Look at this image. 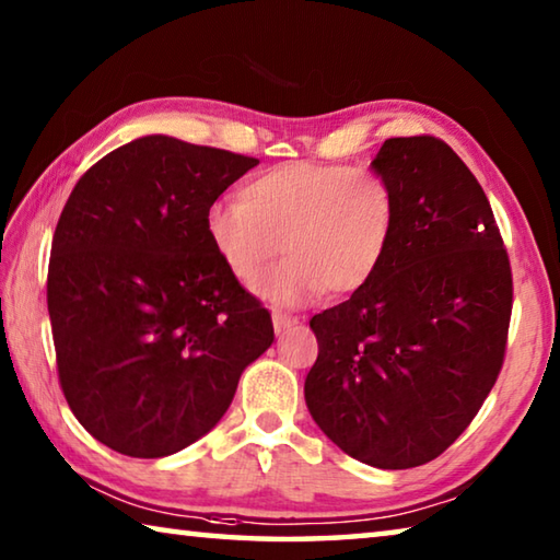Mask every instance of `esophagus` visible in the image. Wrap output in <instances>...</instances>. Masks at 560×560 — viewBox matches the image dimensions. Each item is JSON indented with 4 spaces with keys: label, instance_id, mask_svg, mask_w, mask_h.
I'll list each match as a JSON object with an SVG mask.
<instances>
[{
    "label": "esophagus",
    "instance_id": "1",
    "mask_svg": "<svg viewBox=\"0 0 560 560\" xmlns=\"http://www.w3.org/2000/svg\"><path fill=\"white\" fill-rule=\"evenodd\" d=\"M271 320H273V330H277V334H283V330H289V328H293V326L299 324V318L287 316V314H279V311H273Z\"/></svg>",
    "mask_w": 560,
    "mask_h": 560
}]
</instances>
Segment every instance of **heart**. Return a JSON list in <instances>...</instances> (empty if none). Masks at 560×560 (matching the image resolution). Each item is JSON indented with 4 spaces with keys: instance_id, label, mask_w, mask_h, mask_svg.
<instances>
[{
    "instance_id": "obj_1",
    "label": "heart",
    "mask_w": 560,
    "mask_h": 560,
    "mask_svg": "<svg viewBox=\"0 0 560 560\" xmlns=\"http://www.w3.org/2000/svg\"><path fill=\"white\" fill-rule=\"evenodd\" d=\"M397 230L393 185L373 170L283 163L246 179L242 200H217L205 232L232 277L254 287L269 264L261 296L296 308L324 293L348 296L371 283Z\"/></svg>"
}]
</instances>
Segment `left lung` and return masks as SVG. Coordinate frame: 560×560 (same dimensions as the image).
I'll list each match as a JSON object with an SVG mask.
<instances>
[{"mask_svg": "<svg viewBox=\"0 0 560 560\" xmlns=\"http://www.w3.org/2000/svg\"><path fill=\"white\" fill-rule=\"evenodd\" d=\"M397 230L371 283L311 318L308 412L377 469L428 464L467 430L504 363L511 267L485 189L432 136L390 138L371 163Z\"/></svg>", "mask_w": 560, "mask_h": 560, "instance_id": "left-lung-1", "label": "left lung"}]
</instances>
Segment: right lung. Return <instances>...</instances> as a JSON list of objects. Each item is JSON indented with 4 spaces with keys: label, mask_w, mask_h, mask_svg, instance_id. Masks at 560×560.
I'll return each mask as SVG.
<instances>
[{
    "label": "right lung",
    "mask_w": 560,
    "mask_h": 560,
    "mask_svg": "<svg viewBox=\"0 0 560 560\" xmlns=\"http://www.w3.org/2000/svg\"><path fill=\"white\" fill-rule=\"evenodd\" d=\"M254 165L145 136L75 183L54 232L46 301L66 402L106 447L158 459L205 438L244 368L273 343L269 311L205 232L207 207Z\"/></svg>",
    "instance_id": "add662e5"
}]
</instances>
